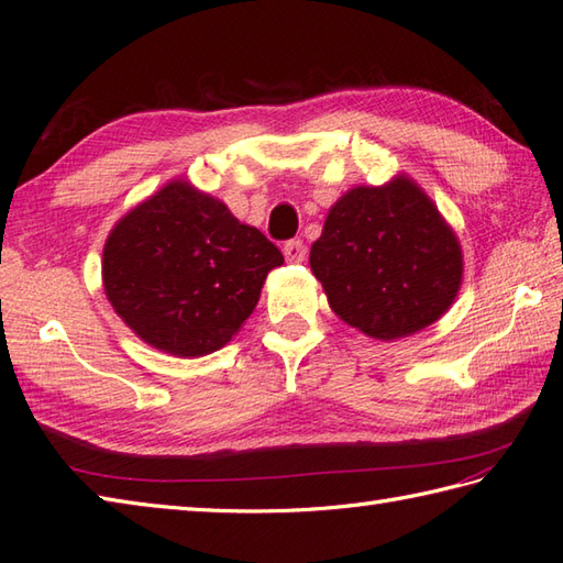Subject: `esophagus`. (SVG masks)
I'll use <instances>...</instances> for the list:
<instances>
[{
  "instance_id": "esophagus-1",
  "label": "esophagus",
  "mask_w": 563,
  "mask_h": 563,
  "mask_svg": "<svg viewBox=\"0 0 563 563\" xmlns=\"http://www.w3.org/2000/svg\"><path fill=\"white\" fill-rule=\"evenodd\" d=\"M283 256H285V261H290V263H302L307 258L305 241L302 239H290L288 244L283 246Z\"/></svg>"
}]
</instances>
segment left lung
I'll return each instance as SVG.
<instances>
[{"label": "left lung", "instance_id": "left-lung-1", "mask_svg": "<svg viewBox=\"0 0 563 563\" xmlns=\"http://www.w3.org/2000/svg\"><path fill=\"white\" fill-rule=\"evenodd\" d=\"M310 266L329 307L383 341L437 322L454 302L464 273L454 231L402 175L341 197L312 244Z\"/></svg>", "mask_w": 563, "mask_h": 563}]
</instances>
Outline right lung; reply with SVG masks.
<instances>
[{
  "label": "right lung",
  "instance_id": "right-lung-1",
  "mask_svg": "<svg viewBox=\"0 0 563 563\" xmlns=\"http://www.w3.org/2000/svg\"><path fill=\"white\" fill-rule=\"evenodd\" d=\"M280 249L190 183H168L131 209L104 244L109 302L173 356L222 349L258 305Z\"/></svg>",
  "mask_w": 563,
  "mask_h": 563
}]
</instances>
